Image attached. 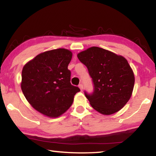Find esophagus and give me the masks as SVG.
<instances>
[{"mask_svg": "<svg viewBox=\"0 0 156 156\" xmlns=\"http://www.w3.org/2000/svg\"><path fill=\"white\" fill-rule=\"evenodd\" d=\"M78 87H79V88H80V89L81 91L83 90V84H80L78 85Z\"/></svg>", "mask_w": 156, "mask_h": 156, "instance_id": "obj_1", "label": "esophagus"}]
</instances>
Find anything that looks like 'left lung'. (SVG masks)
Instances as JSON below:
<instances>
[{"instance_id":"1","label":"left lung","mask_w":156,"mask_h":156,"mask_svg":"<svg viewBox=\"0 0 156 156\" xmlns=\"http://www.w3.org/2000/svg\"><path fill=\"white\" fill-rule=\"evenodd\" d=\"M88 69L94 84L93 94L84 92L90 105L103 115L113 114L127 103L133 92L135 77L127 60L122 56L98 47L78 54Z\"/></svg>"}]
</instances>
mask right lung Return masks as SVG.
Returning a JSON list of instances; mask_svg holds the SVG:
<instances>
[{"label":"right lung","mask_w":156,"mask_h":156,"mask_svg":"<svg viewBox=\"0 0 156 156\" xmlns=\"http://www.w3.org/2000/svg\"><path fill=\"white\" fill-rule=\"evenodd\" d=\"M72 52L64 48L37 55L24 65L21 89L34 109L49 118L63 114L80 90L70 83Z\"/></svg>","instance_id":"obj_1"}]
</instances>
